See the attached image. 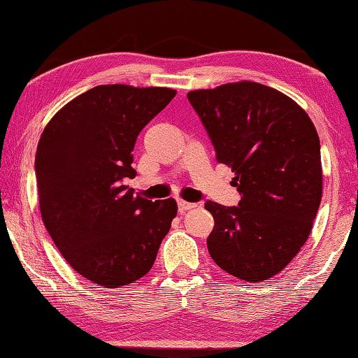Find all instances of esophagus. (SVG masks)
Returning a JSON list of instances; mask_svg holds the SVG:
<instances>
[{"label":"esophagus","instance_id":"obj_1","mask_svg":"<svg viewBox=\"0 0 358 358\" xmlns=\"http://www.w3.org/2000/svg\"><path fill=\"white\" fill-rule=\"evenodd\" d=\"M197 205H195V203H189V201H185V200H178V211L180 213H185V211H187V209H192V208H195Z\"/></svg>","mask_w":358,"mask_h":358}]
</instances>
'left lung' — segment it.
<instances>
[{
	"label": "left lung",
	"mask_w": 358,
	"mask_h": 358,
	"mask_svg": "<svg viewBox=\"0 0 358 358\" xmlns=\"http://www.w3.org/2000/svg\"><path fill=\"white\" fill-rule=\"evenodd\" d=\"M187 99L242 195L237 206L205 203L214 217L209 255L242 281H265L312 231L323 192L318 133L295 101L256 82L191 91Z\"/></svg>",
	"instance_id": "1"
}]
</instances>
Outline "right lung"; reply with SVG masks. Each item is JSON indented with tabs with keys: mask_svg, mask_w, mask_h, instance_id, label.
I'll list each match as a JSON object with an SVG mask.
<instances>
[{
	"mask_svg": "<svg viewBox=\"0 0 358 358\" xmlns=\"http://www.w3.org/2000/svg\"><path fill=\"white\" fill-rule=\"evenodd\" d=\"M177 91L99 85L77 96L43 130L35 155L40 213L71 267L107 289L149 273L177 215L124 185L136 138Z\"/></svg>",
	"mask_w": 358,
	"mask_h": 358,
	"instance_id": "add662e5",
	"label": "right lung"
}]
</instances>
